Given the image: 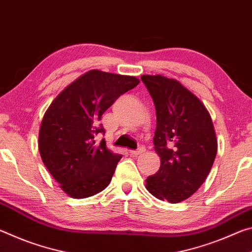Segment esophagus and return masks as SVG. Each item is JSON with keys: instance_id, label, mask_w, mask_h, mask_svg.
Instances as JSON below:
<instances>
[{"instance_id": "1", "label": "esophagus", "mask_w": 252, "mask_h": 252, "mask_svg": "<svg viewBox=\"0 0 252 252\" xmlns=\"http://www.w3.org/2000/svg\"><path fill=\"white\" fill-rule=\"evenodd\" d=\"M144 151H146V148H144V147H140L139 149H138V150H131L130 151V155L131 156H133V157H136V156H140V155H141V153H143Z\"/></svg>"}]
</instances>
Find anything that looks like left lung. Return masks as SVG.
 <instances>
[{
	"label": "left lung",
	"mask_w": 252,
	"mask_h": 252,
	"mask_svg": "<svg viewBox=\"0 0 252 252\" xmlns=\"http://www.w3.org/2000/svg\"><path fill=\"white\" fill-rule=\"evenodd\" d=\"M156 106L153 144L159 171L147 178L152 195L171 203L190 198L206 181L218 143L206 106L187 88L163 75H142Z\"/></svg>",
	"instance_id": "left-lung-1"
}]
</instances>
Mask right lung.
<instances>
[{
    "label": "right lung",
    "instance_id": "obj_1",
    "mask_svg": "<svg viewBox=\"0 0 252 252\" xmlns=\"http://www.w3.org/2000/svg\"><path fill=\"white\" fill-rule=\"evenodd\" d=\"M135 76L91 70L67 85L55 97L43 117L39 150L46 169L61 189L75 199L104 190L121 155L96 143L105 130L102 114L123 93L139 84Z\"/></svg>",
    "mask_w": 252,
    "mask_h": 252
}]
</instances>
